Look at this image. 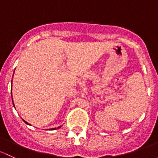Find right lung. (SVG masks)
<instances>
[{"instance_id":"right-lung-1","label":"right lung","mask_w":158,"mask_h":158,"mask_svg":"<svg viewBox=\"0 0 158 158\" xmlns=\"http://www.w3.org/2000/svg\"><path fill=\"white\" fill-rule=\"evenodd\" d=\"M11 94H12V92H11ZM11 97H12V95H11ZM12 102H13V98H12ZM13 104H14V103H13ZM14 107H15V106H14ZM23 121L24 123H26V124H27V125H30V126H31V125L30 124V123H27V122H26L25 120H23ZM61 126H59V127H58V128H51V129H48V130H55V129H56V128H61Z\"/></svg>"}]
</instances>
